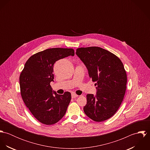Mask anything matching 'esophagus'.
Masks as SVG:
<instances>
[{"instance_id":"34e87169","label":"esophagus","mask_w":150,"mask_h":150,"mask_svg":"<svg viewBox=\"0 0 150 150\" xmlns=\"http://www.w3.org/2000/svg\"><path fill=\"white\" fill-rule=\"evenodd\" d=\"M77 97H78V95H76V94L74 93H71V98H72L73 99H74V98H77Z\"/></svg>"}]
</instances>
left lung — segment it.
I'll use <instances>...</instances> for the list:
<instances>
[{"label": "left lung", "mask_w": 150, "mask_h": 150, "mask_svg": "<svg viewBox=\"0 0 150 150\" xmlns=\"http://www.w3.org/2000/svg\"><path fill=\"white\" fill-rule=\"evenodd\" d=\"M76 54L97 86L95 95H86L84 111L95 121L108 120L117 112L125 95L127 77L123 64L116 55L98 47L79 48Z\"/></svg>", "instance_id": "left-lung-1"}]
</instances>
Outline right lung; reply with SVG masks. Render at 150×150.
Returning a JSON list of instances; mask_svg holds the SVG:
<instances>
[{"instance_id":"1","label":"right lung","mask_w":150,"mask_h":150,"mask_svg":"<svg viewBox=\"0 0 150 150\" xmlns=\"http://www.w3.org/2000/svg\"><path fill=\"white\" fill-rule=\"evenodd\" d=\"M74 55L71 48L47 49L30 57L20 74L22 99L33 116L41 123L52 125L64 116L71 100V93L58 95L52 91L54 64L57 61Z\"/></svg>"}]
</instances>
